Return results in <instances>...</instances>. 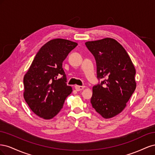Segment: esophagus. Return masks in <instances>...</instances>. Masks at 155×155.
I'll use <instances>...</instances> for the list:
<instances>
[{
  "instance_id": "obj_1",
  "label": "esophagus",
  "mask_w": 155,
  "mask_h": 155,
  "mask_svg": "<svg viewBox=\"0 0 155 155\" xmlns=\"http://www.w3.org/2000/svg\"><path fill=\"white\" fill-rule=\"evenodd\" d=\"M75 88L77 91H81L83 89L85 88V86H79V85H75Z\"/></svg>"
}]
</instances>
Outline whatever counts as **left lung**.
I'll list each match as a JSON object with an SVG mask.
<instances>
[{
    "label": "left lung",
    "mask_w": 155,
    "mask_h": 155,
    "mask_svg": "<svg viewBox=\"0 0 155 155\" xmlns=\"http://www.w3.org/2000/svg\"><path fill=\"white\" fill-rule=\"evenodd\" d=\"M85 45L94 56L97 78L91 102L103 118H110L122 111L136 89V70L127 52L118 41L105 38Z\"/></svg>",
    "instance_id": "8db88e82"
}]
</instances>
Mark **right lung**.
Wrapping results in <instances>:
<instances>
[{"instance_id": "add662e5", "label": "right lung", "mask_w": 155, "mask_h": 155, "mask_svg": "<svg viewBox=\"0 0 155 155\" xmlns=\"http://www.w3.org/2000/svg\"><path fill=\"white\" fill-rule=\"evenodd\" d=\"M78 44L55 39L44 45L23 79L24 98L30 109L45 120L53 118L63 108L72 87L67 85L62 64Z\"/></svg>"}]
</instances>
